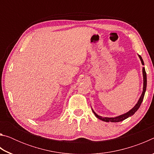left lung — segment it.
<instances>
[{
    "mask_svg": "<svg viewBox=\"0 0 154 154\" xmlns=\"http://www.w3.org/2000/svg\"><path fill=\"white\" fill-rule=\"evenodd\" d=\"M138 56L139 57V58L140 60V62H141V64L143 65H144V62H143V60L142 57L140 56V55H139V54H138ZM143 92H142L141 95H140V96L139 100H138V102L137 103L136 105L134 106L133 108H132L129 111L126 112V113H125L124 114H122V115H120V116L115 117V118H107V117H105V118H104V117L98 116L97 113H95V111H94L93 109H92V110L93 111V113H94L95 116L96 117V118H97L99 119H100V120L104 121V122H122V121L124 120V119H127L128 118H129V117H130V116H133V115L135 113V112H137V111L140 107V105H141V103H142L143 100V98H144V96H145V91H146V88H147V74H146L145 67H143Z\"/></svg>",
    "mask_w": 154,
    "mask_h": 154,
    "instance_id": "left-lung-1",
    "label": "left lung"
}]
</instances>
